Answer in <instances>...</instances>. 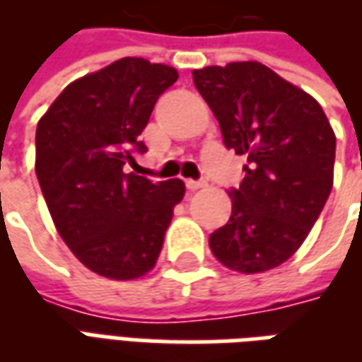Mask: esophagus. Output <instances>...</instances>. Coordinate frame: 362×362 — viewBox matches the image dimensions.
<instances>
[{"instance_id": "34e87169", "label": "esophagus", "mask_w": 362, "mask_h": 362, "mask_svg": "<svg viewBox=\"0 0 362 362\" xmlns=\"http://www.w3.org/2000/svg\"><path fill=\"white\" fill-rule=\"evenodd\" d=\"M186 188H188L189 192H196V189L205 188V182H199V180H186Z\"/></svg>"}]
</instances>
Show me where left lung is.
Instances as JSON below:
<instances>
[{
  "instance_id": "8db88e82",
  "label": "left lung",
  "mask_w": 362,
  "mask_h": 362,
  "mask_svg": "<svg viewBox=\"0 0 362 362\" xmlns=\"http://www.w3.org/2000/svg\"><path fill=\"white\" fill-rule=\"evenodd\" d=\"M192 75L225 147L248 157L244 180L228 189L230 219L209 236V248L228 269H273L300 248L326 205L334 186V129L308 93L259 62Z\"/></svg>"
}]
</instances>
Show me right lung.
Segmentation results:
<instances>
[{
	"mask_svg": "<svg viewBox=\"0 0 362 362\" xmlns=\"http://www.w3.org/2000/svg\"><path fill=\"white\" fill-rule=\"evenodd\" d=\"M170 66L122 58L69 83L36 126V178L54 225L75 258L108 279H137L157 264L186 186L124 173Z\"/></svg>",
	"mask_w": 362,
	"mask_h": 362,
	"instance_id": "obj_1",
	"label": "right lung"
}]
</instances>
